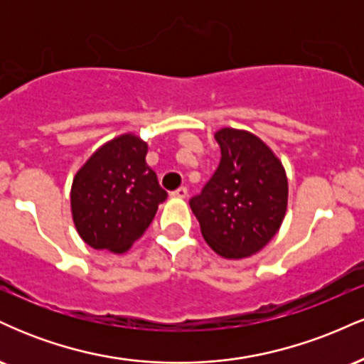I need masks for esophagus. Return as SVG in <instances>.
<instances>
[{
    "label": "esophagus",
    "mask_w": 364,
    "mask_h": 364,
    "mask_svg": "<svg viewBox=\"0 0 364 364\" xmlns=\"http://www.w3.org/2000/svg\"><path fill=\"white\" fill-rule=\"evenodd\" d=\"M186 195H188V188L186 186H179L178 190H174L173 193H171V196H174V198H185Z\"/></svg>",
    "instance_id": "esophagus-1"
}]
</instances>
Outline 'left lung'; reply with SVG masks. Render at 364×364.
<instances>
[{"mask_svg": "<svg viewBox=\"0 0 364 364\" xmlns=\"http://www.w3.org/2000/svg\"><path fill=\"white\" fill-rule=\"evenodd\" d=\"M220 161L190 207L203 240L224 258L260 252L281 228L287 207L282 164L258 136L235 128L215 133Z\"/></svg>", "mask_w": 364, "mask_h": 364, "instance_id": "8db88e82", "label": "left lung"}]
</instances>
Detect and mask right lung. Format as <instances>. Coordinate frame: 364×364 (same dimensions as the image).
Masks as SVG:
<instances>
[{
	"instance_id": "obj_1",
	"label": "right lung",
	"mask_w": 364,
	"mask_h": 364,
	"mask_svg": "<svg viewBox=\"0 0 364 364\" xmlns=\"http://www.w3.org/2000/svg\"><path fill=\"white\" fill-rule=\"evenodd\" d=\"M147 144L123 135L102 145L78 171L72 214L78 235L95 250L127 252L154 220L168 191L145 162Z\"/></svg>"
}]
</instances>
